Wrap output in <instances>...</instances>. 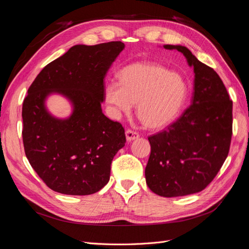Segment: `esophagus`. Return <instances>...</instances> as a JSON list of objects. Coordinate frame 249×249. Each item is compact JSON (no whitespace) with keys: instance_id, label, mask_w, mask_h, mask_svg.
Listing matches in <instances>:
<instances>
[{"instance_id":"esophagus-1","label":"esophagus","mask_w":249,"mask_h":249,"mask_svg":"<svg viewBox=\"0 0 249 249\" xmlns=\"http://www.w3.org/2000/svg\"><path fill=\"white\" fill-rule=\"evenodd\" d=\"M125 134H126L127 141H129V142L132 141V140H136V139H138L140 137V134L137 131L131 130V129H127L125 131Z\"/></svg>"}]
</instances>
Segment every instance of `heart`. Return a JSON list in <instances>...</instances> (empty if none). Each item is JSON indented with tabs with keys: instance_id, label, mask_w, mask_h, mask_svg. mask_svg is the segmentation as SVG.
<instances>
[{
	"instance_id": "1",
	"label": "heart",
	"mask_w": 249,
	"mask_h": 249,
	"mask_svg": "<svg viewBox=\"0 0 249 249\" xmlns=\"http://www.w3.org/2000/svg\"><path fill=\"white\" fill-rule=\"evenodd\" d=\"M119 79L106 85V102L116 115L130 113L138 103V117L149 128H161L173 122L189 93L180 74L158 63H132L120 71Z\"/></svg>"
}]
</instances>
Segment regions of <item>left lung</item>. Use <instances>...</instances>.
I'll use <instances>...</instances> for the list:
<instances>
[{
  "label": "left lung",
  "mask_w": 249,
  "mask_h": 249,
  "mask_svg": "<svg viewBox=\"0 0 249 249\" xmlns=\"http://www.w3.org/2000/svg\"><path fill=\"white\" fill-rule=\"evenodd\" d=\"M164 48L181 52L194 68V93L175 122L148 138L151 153L145 176L153 193L178 197L204 190L221 169L231 147L232 101L219 75L188 48Z\"/></svg>",
  "instance_id": "8db88e82"
}]
</instances>
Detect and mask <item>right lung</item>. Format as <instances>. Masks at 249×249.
Segmentation results:
<instances>
[{
    "instance_id": "right-lung-1",
    "label": "right lung",
    "mask_w": 249,
    "mask_h": 249,
    "mask_svg": "<svg viewBox=\"0 0 249 249\" xmlns=\"http://www.w3.org/2000/svg\"><path fill=\"white\" fill-rule=\"evenodd\" d=\"M123 49L122 41L74 46L42 69L28 89L22 110L25 153L55 192L89 195L109 180L112 159L126 137L122 124L102 112L103 79ZM51 92L72 101L69 119H55L45 110L44 99Z\"/></svg>"
}]
</instances>
